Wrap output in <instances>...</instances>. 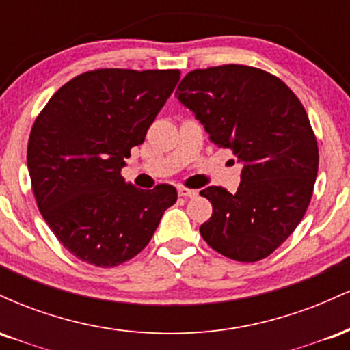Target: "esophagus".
<instances>
[{"instance_id": "1", "label": "esophagus", "mask_w": 350, "mask_h": 350, "mask_svg": "<svg viewBox=\"0 0 350 350\" xmlns=\"http://www.w3.org/2000/svg\"><path fill=\"white\" fill-rule=\"evenodd\" d=\"M178 194L180 196V198H194V196H198V191H196V189H189V187L179 186L178 187Z\"/></svg>"}]
</instances>
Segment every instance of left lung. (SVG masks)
Returning <instances> with one entry per match:
<instances>
[{
    "label": "left lung",
    "mask_w": 350,
    "mask_h": 350,
    "mask_svg": "<svg viewBox=\"0 0 350 350\" xmlns=\"http://www.w3.org/2000/svg\"><path fill=\"white\" fill-rule=\"evenodd\" d=\"M176 95L208 139L243 164L235 194L220 186L200 191L212 204L200 235L237 262L267 258L298 227L312 198L319 150L303 103L276 75L242 64L191 70Z\"/></svg>",
    "instance_id": "obj_1"
}]
</instances>
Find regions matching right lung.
I'll return each mask as SVG.
<instances>
[{
  "mask_svg": "<svg viewBox=\"0 0 350 350\" xmlns=\"http://www.w3.org/2000/svg\"><path fill=\"white\" fill-rule=\"evenodd\" d=\"M179 79L178 69L88 70L60 87L36 118L27 143L36 202L82 262L111 268L131 260L178 200L171 184L144 191L123 179L122 167Z\"/></svg>",
  "mask_w": 350,
  "mask_h": 350,
  "instance_id": "1",
  "label": "right lung"
}]
</instances>
